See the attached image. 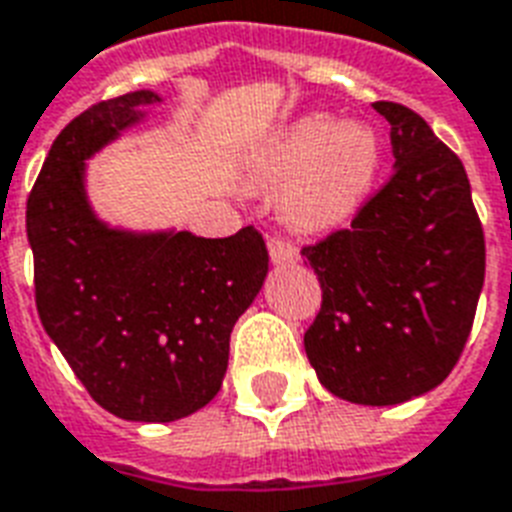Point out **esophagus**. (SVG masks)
<instances>
[{
  "instance_id": "esophagus-1",
  "label": "esophagus",
  "mask_w": 512,
  "mask_h": 512,
  "mask_svg": "<svg viewBox=\"0 0 512 512\" xmlns=\"http://www.w3.org/2000/svg\"><path fill=\"white\" fill-rule=\"evenodd\" d=\"M267 248H269V259H272V264H293V261H299L296 245L283 240V237H269Z\"/></svg>"
}]
</instances>
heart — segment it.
Masks as SVG:
<instances>
[{"label": "heart", "instance_id": "obj_1", "mask_svg": "<svg viewBox=\"0 0 512 512\" xmlns=\"http://www.w3.org/2000/svg\"><path fill=\"white\" fill-rule=\"evenodd\" d=\"M382 160V136L371 125L307 112L283 122L256 146L245 184L256 192L280 186L277 211L285 224L307 235H326L363 211Z\"/></svg>", "mask_w": 512, "mask_h": 512}]
</instances>
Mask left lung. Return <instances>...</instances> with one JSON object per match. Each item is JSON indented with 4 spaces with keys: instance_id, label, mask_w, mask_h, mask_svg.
<instances>
[{
    "instance_id": "obj_1",
    "label": "left lung",
    "mask_w": 512,
    "mask_h": 512,
    "mask_svg": "<svg viewBox=\"0 0 512 512\" xmlns=\"http://www.w3.org/2000/svg\"><path fill=\"white\" fill-rule=\"evenodd\" d=\"M395 173L350 229L301 248L323 288L304 334L320 384L360 406H395L451 374L473 328L486 245L465 165L417 112L392 101Z\"/></svg>"
}]
</instances>
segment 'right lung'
<instances>
[{
  "label": "right lung",
  "instance_id": "obj_1",
  "mask_svg": "<svg viewBox=\"0 0 512 512\" xmlns=\"http://www.w3.org/2000/svg\"><path fill=\"white\" fill-rule=\"evenodd\" d=\"M136 90L90 106L55 138L26 202L39 320L90 398L128 422H176L221 390L229 334L269 272L264 237L109 227L85 162L160 104Z\"/></svg>",
  "mask_w": 512,
  "mask_h": 512
}]
</instances>
